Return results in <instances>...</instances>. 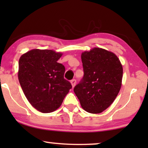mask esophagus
Here are the masks:
<instances>
[{
    "label": "esophagus",
    "instance_id": "obj_1",
    "mask_svg": "<svg viewBox=\"0 0 148 148\" xmlns=\"http://www.w3.org/2000/svg\"><path fill=\"white\" fill-rule=\"evenodd\" d=\"M71 84L73 88H74L75 86L76 85V80L75 79H72L71 81Z\"/></svg>",
    "mask_w": 148,
    "mask_h": 148
}]
</instances>
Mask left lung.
Returning <instances> with one entry per match:
<instances>
[{
  "label": "left lung",
  "mask_w": 148,
  "mask_h": 148,
  "mask_svg": "<svg viewBox=\"0 0 148 148\" xmlns=\"http://www.w3.org/2000/svg\"><path fill=\"white\" fill-rule=\"evenodd\" d=\"M82 61L84 75L74 92L86 112L98 114L112 104L121 90L122 64L116 54L100 48L83 52Z\"/></svg>",
  "instance_id": "1"
}]
</instances>
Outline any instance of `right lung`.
I'll list each match as a JSON object with an SVG mask.
<instances>
[{
  "instance_id": "obj_1",
  "label": "right lung",
  "mask_w": 148,
  "mask_h": 148,
  "mask_svg": "<svg viewBox=\"0 0 148 148\" xmlns=\"http://www.w3.org/2000/svg\"><path fill=\"white\" fill-rule=\"evenodd\" d=\"M62 54L52 50L33 49L19 58V84L29 102L41 112L59 108L72 88L64 78V65L57 62Z\"/></svg>"
}]
</instances>
